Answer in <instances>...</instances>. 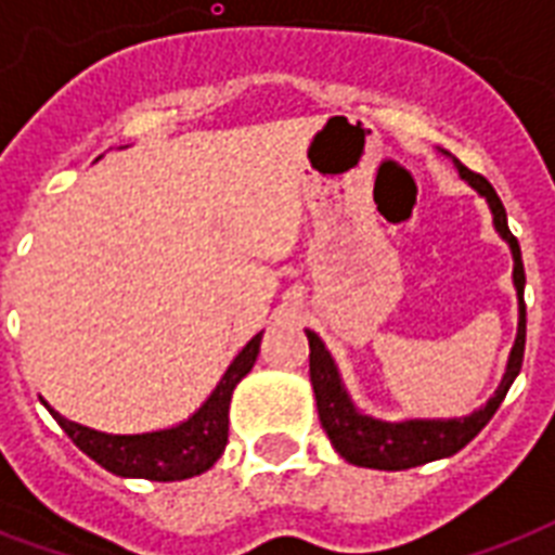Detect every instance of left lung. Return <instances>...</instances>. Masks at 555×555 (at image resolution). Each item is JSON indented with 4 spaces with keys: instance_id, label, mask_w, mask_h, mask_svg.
I'll return each mask as SVG.
<instances>
[{
    "instance_id": "obj_1",
    "label": "left lung",
    "mask_w": 555,
    "mask_h": 555,
    "mask_svg": "<svg viewBox=\"0 0 555 555\" xmlns=\"http://www.w3.org/2000/svg\"><path fill=\"white\" fill-rule=\"evenodd\" d=\"M457 176L464 178L466 184L473 186L478 195L487 198L492 209V224L499 230V235L509 244L513 250V285H516L518 296V334L516 346L509 351L507 371L501 379L499 391L481 405L478 412L466 414V417H449V421H400L388 423L377 421L371 414H363L354 405L351 395L343 386L337 363L328 354V348L313 331L308 334V346H311V386L317 395V412H320V423L325 435L331 438L334 449L346 457L348 464L369 466V469H386V473H397V469H412V466L429 464V461H440L461 452L478 431L490 423V417L499 412L501 400L507 397L513 379L521 371V360H525V264H521V247L518 238L509 233L507 212L504 204L495 195L492 184L483 176L466 169L464 164H457Z\"/></svg>"
}]
</instances>
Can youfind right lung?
Listing matches in <instances>:
<instances>
[{"label":"right lung","instance_id":"obj_1","mask_svg":"<svg viewBox=\"0 0 555 555\" xmlns=\"http://www.w3.org/2000/svg\"><path fill=\"white\" fill-rule=\"evenodd\" d=\"M261 334L238 351L224 377L218 379L212 395L201 409L172 429L143 431V435H106L68 421L46 403L54 421L77 447L98 461L103 469L120 478H150V481H184L192 475L207 473L227 447V426H230V397L238 379L247 377L259 357Z\"/></svg>","mask_w":555,"mask_h":555}]
</instances>
